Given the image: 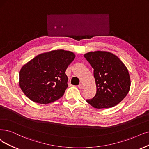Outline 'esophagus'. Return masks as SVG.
<instances>
[{
	"label": "esophagus",
	"instance_id": "esophagus-1",
	"mask_svg": "<svg viewBox=\"0 0 149 149\" xmlns=\"http://www.w3.org/2000/svg\"><path fill=\"white\" fill-rule=\"evenodd\" d=\"M79 88L80 90H83L84 88V85L81 84H80L79 85Z\"/></svg>",
	"mask_w": 149,
	"mask_h": 149
}]
</instances>
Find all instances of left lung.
Wrapping results in <instances>:
<instances>
[{"label":"left lung","mask_w":149,"mask_h":149,"mask_svg":"<svg viewBox=\"0 0 149 149\" xmlns=\"http://www.w3.org/2000/svg\"><path fill=\"white\" fill-rule=\"evenodd\" d=\"M84 57L94 69L96 93L86 102L96 109L112 107L128 93L131 80L128 70L116 55L110 52H88Z\"/></svg>","instance_id":"left-lung-1"}]
</instances>
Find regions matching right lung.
<instances>
[{
	"label": "right lung",
	"instance_id": "1",
	"mask_svg": "<svg viewBox=\"0 0 149 149\" xmlns=\"http://www.w3.org/2000/svg\"><path fill=\"white\" fill-rule=\"evenodd\" d=\"M75 57L74 53L64 49L37 55L20 70L21 90L37 103L48 104L58 100L68 86L65 72Z\"/></svg>",
	"mask_w": 149,
	"mask_h": 149
}]
</instances>
